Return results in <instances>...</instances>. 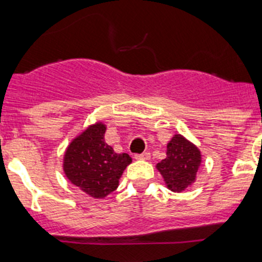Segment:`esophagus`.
<instances>
[{
  "label": "esophagus",
  "instance_id": "34e87169",
  "mask_svg": "<svg viewBox=\"0 0 262 262\" xmlns=\"http://www.w3.org/2000/svg\"><path fill=\"white\" fill-rule=\"evenodd\" d=\"M149 157H150V155L148 152H143V153H141V155H136L137 160H142V161L149 160Z\"/></svg>",
  "mask_w": 262,
  "mask_h": 262
}]
</instances>
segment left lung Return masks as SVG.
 I'll list each match as a JSON object with an SVG mask.
<instances>
[{
    "mask_svg": "<svg viewBox=\"0 0 262 262\" xmlns=\"http://www.w3.org/2000/svg\"><path fill=\"white\" fill-rule=\"evenodd\" d=\"M202 166V152L192 142L176 133L167 143L166 158L156 165L165 185L173 192H182L196 181Z\"/></svg>",
    "mask_w": 262,
    "mask_h": 262,
    "instance_id": "left-lung-1",
    "label": "left lung"
}]
</instances>
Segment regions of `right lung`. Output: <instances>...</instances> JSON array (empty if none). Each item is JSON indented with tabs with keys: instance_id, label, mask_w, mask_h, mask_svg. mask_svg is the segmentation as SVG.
Masks as SVG:
<instances>
[{
	"instance_id": "add662e5",
	"label": "right lung",
	"mask_w": 262,
	"mask_h": 262,
	"mask_svg": "<svg viewBox=\"0 0 262 262\" xmlns=\"http://www.w3.org/2000/svg\"><path fill=\"white\" fill-rule=\"evenodd\" d=\"M106 125L95 121L70 142L63 155L66 178L94 199H104L119 186V179L132 163L128 153H115L105 142Z\"/></svg>"
}]
</instances>
